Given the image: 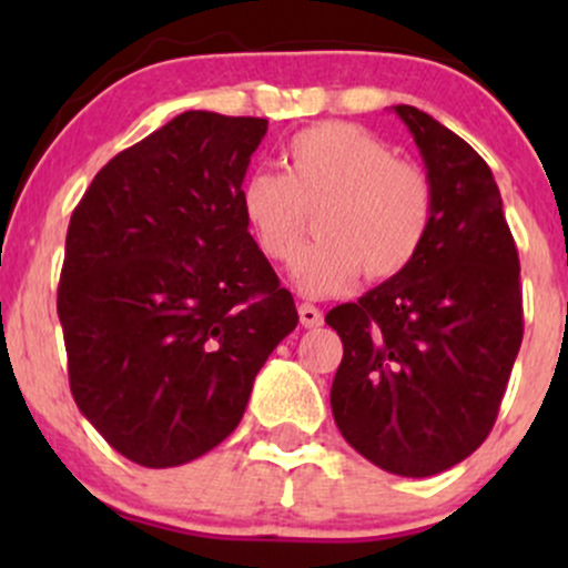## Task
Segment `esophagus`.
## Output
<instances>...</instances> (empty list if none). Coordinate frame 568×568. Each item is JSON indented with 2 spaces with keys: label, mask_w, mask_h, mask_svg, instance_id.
Segmentation results:
<instances>
[{
  "label": "esophagus",
  "mask_w": 568,
  "mask_h": 568,
  "mask_svg": "<svg viewBox=\"0 0 568 568\" xmlns=\"http://www.w3.org/2000/svg\"><path fill=\"white\" fill-rule=\"evenodd\" d=\"M298 321L304 328H317V325H323V312L312 304H302L298 306Z\"/></svg>",
  "instance_id": "esophagus-1"
}]
</instances>
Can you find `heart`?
<instances>
[{"label": "heart", "instance_id": "b5f03b06", "mask_svg": "<svg viewBox=\"0 0 568 568\" xmlns=\"http://www.w3.org/2000/svg\"><path fill=\"white\" fill-rule=\"evenodd\" d=\"M285 173H251L240 211L258 251L293 264L315 213L317 240L293 280L306 296L349 288L357 275L395 277L414 262L433 226L429 175L393 146L349 122H323L296 133L283 154Z\"/></svg>", "mask_w": 568, "mask_h": 568}]
</instances>
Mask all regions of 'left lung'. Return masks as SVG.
I'll return each mask as SVG.
<instances>
[{
    "label": "left lung",
    "instance_id": "obj_1",
    "mask_svg": "<svg viewBox=\"0 0 568 568\" xmlns=\"http://www.w3.org/2000/svg\"><path fill=\"white\" fill-rule=\"evenodd\" d=\"M425 160L433 226L416 258L325 323L344 357L338 433L382 470L429 478L467 459L497 422L520 338L515 240L484 158L416 106H393Z\"/></svg>",
    "mask_w": 568,
    "mask_h": 568
}]
</instances>
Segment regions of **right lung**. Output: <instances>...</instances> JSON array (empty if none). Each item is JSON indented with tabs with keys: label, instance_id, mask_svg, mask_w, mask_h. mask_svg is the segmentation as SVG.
Returning <instances> with one entry per match:
<instances>
[{
	"label": "right lung",
	"instance_id": "obj_1",
	"mask_svg": "<svg viewBox=\"0 0 568 568\" xmlns=\"http://www.w3.org/2000/svg\"><path fill=\"white\" fill-rule=\"evenodd\" d=\"M264 135L256 116H173L71 213L58 285L71 395L141 467L186 465L232 435L298 323L240 211Z\"/></svg>",
	"mask_w": 568,
	"mask_h": 568
}]
</instances>
